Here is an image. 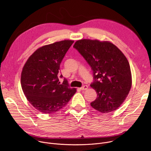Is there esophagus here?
Here are the masks:
<instances>
[{"instance_id":"34e87169","label":"esophagus","mask_w":151,"mask_h":151,"mask_svg":"<svg viewBox=\"0 0 151 151\" xmlns=\"http://www.w3.org/2000/svg\"><path fill=\"white\" fill-rule=\"evenodd\" d=\"M87 88H88L87 86H83L82 87H81V89L82 90H87Z\"/></svg>"}]
</instances>
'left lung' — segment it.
I'll return each instance as SVG.
<instances>
[{"instance_id":"8db88e82","label":"left lung","mask_w":151,"mask_h":151,"mask_svg":"<svg viewBox=\"0 0 151 151\" xmlns=\"http://www.w3.org/2000/svg\"><path fill=\"white\" fill-rule=\"evenodd\" d=\"M73 47L93 70L95 81L90 86L98 96L90 105L103 114L115 111L124 101L132 86L131 71L126 57L109 41L84 39L77 41Z\"/></svg>"}]
</instances>
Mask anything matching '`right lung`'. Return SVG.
<instances>
[{"label":"right lung","instance_id":"1","mask_svg":"<svg viewBox=\"0 0 151 151\" xmlns=\"http://www.w3.org/2000/svg\"><path fill=\"white\" fill-rule=\"evenodd\" d=\"M74 42L64 40L37 48L26 61L21 73V86L25 96L37 110L44 114L59 111L76 92L67 81L60 84V64ZM62 77L63 75H61Z\"/></svg>","mask_w":151,"mask_h":151}]
</instances>
